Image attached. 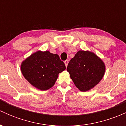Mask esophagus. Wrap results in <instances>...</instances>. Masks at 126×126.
Wrapping results in <instances>:
<instances>
[{
    "mask_svg": "<svg viewBox=\"0 0 126 126\" xmlns=\"http://www.w3.org/2000/svg\"><path fill=\"white\" fill-rule=\"evenodd\" d=\"M64 64H65L66 67H67V66H68V60L64 61Z\"/></svg>",
    "mask_w": 126,
    "mask_h": 126,
    "instance_id": "1",
    "label": "esophagus"
}]
</instances>
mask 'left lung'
Segmentation results:
<instances>
[{
  "label": "left lung",
  "mask_w": 126,
  "mask_h": 126,
  "mask_svg": "<svg viewBox=\"0 0 126 126\" xmlns=\"http://www.w3.org/2000/svg\"><path fill=\"white\" fill-rule=\"evenodd\" d=\"M104 62L94 53L80 50L71 58L67 71L76 87L86 91L96 86L105 72Z\"/></svg>",
  "instance_id": "left-lung-1"
}]
</instances>
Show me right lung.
Returning <instances> with one entry per match:
<instances>
[{
    "instance_id": "right-lung-1",
    "label": "right lung",
    "mask_w": 126,
    "mask_h": 126,
    "mask_svg": "<svg viewBox=\"0 0 126 126\" xmlns=\"http://www.w3.org/2000/svg\"><path fill=\"white\" fill-rule=\"evenodd\" d=\"M65 69V64L59 56L49 51L36 52L21 64V71L25 79L41 90L53 87L58 74Z\"/></svg>"
}]
</instances>
